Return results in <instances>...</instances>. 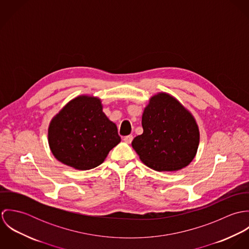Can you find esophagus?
<instances>
[{
    "label": "esophagus",
    "instance_id": "esophagus-1",
    "mask_svg": "<svg viewBox=\"0 0 249 249\" xmlns=\"http://www.w3.org/2000/svg\"><path fill=\"white\" fill-rule=\"evenodd\" d=\"M132 140H133V136L132 135H128V136H125L124 138V141L126 142V143H130V142H132Z\"/></svg>",
    "mask_w": 249,
    "mask_h": 249
}]
</instances>
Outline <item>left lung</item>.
<instances>
[{
  "mask_svg": "<svg viewBox=\"0 0 249 249\" xmlns=\"http://www.w3.org/2000/svg\"><path fill=\"white\" fill-rule=\"evenodd\" d=\"M143 132L133 139L140 160L157 172H176L196 157L199 128L193 114L172 95L151 96L142 115Z\"/></svg>",
  "mask_w": 249,
  "mask_h": 249,
  "instance_id": "obj_1",
  "label": "left lung"
}]
</instances>
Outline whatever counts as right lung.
Listing matches in <instances>:
<instances>
[{
    "label": "right lung",
    "mask_w": 249,
    "mask_h": 249,
    "mask_svg": "<svg viewBox=\"0 0 249 249\" xmlns=\"http://www.w3.org/2000/svg\"><path fill=\"white\" fill-rule=\"evenodd\" d=\"M48 142L59 162L86 171L101 165L121 137L117 125L104 113L102 100L80 95L53 116L48 128Z\"/></svg>",
    "instance_id": "add662e5"
}]
</instances>
